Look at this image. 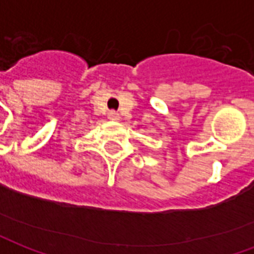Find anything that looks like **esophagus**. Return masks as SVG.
Wrapping results in <instances>:
<instances>
[{
	"label": "esophagus",
	"mask_w": 254,
	"mask_h": 254,
	"mask_svg": "<svg viewBox=\"0 0 254 254\" xmlns=\"http://www.w3.org/2000/svg\"><path fill=\"white\" fill-rule=\"evenodd\" d=\"M109 120H111V121H118L120 120V114L117 111H110L109 113Z\"/></svg>",
	"instance_id": "34e87169"
}]
</instances>
